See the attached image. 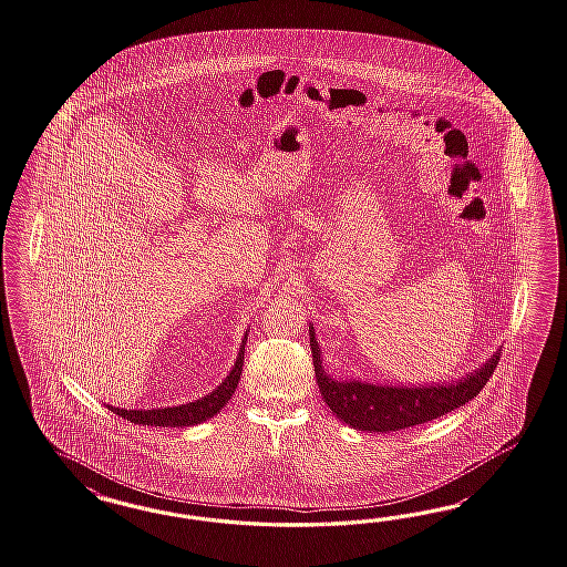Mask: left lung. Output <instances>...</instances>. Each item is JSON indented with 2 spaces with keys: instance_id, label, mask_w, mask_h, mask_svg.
I'll list each match as a JSON object with an SVG mask.
<instances>
[{
  "instance_id": "8db88e82",
  "label": "left lung",
  "mask_w": 567,
  "mask_h": 567,
  "mask_svg": "<svg viewBox=\"0 0 567 567\" xmlns=\"http://www.w3.org/2000/svg\"><path fill=\"white\" fill-rule=\"evenodd\" d=\"M309 336L321 398L342 422L352 429L371 432L405 430L453 412L484 389L499 362V352H496L480 371L449 385L383 386L360 381H336L321 367V352L313 328H309Z\"/></svg>"
}]
</instances>
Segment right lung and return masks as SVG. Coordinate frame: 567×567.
Masks as SVG:
<instances>
[{"label": "right lung", "instance_id": "obj_1", "mask_svg": "<svg viewBox=\"0 0 567 567\" xmlns=\"http://www.w3.org/2000/svg\"><path fill=\"white\" fill-rule=\"evenodd\" d=\"M246 340L241 342L239 354L235 360L231 373L227 374V379L223 381L221 385L217 386L213 393H208L200 400L193 401V403H184V405H176V408H159V410H121V408H112L109 405L112 414L121 415L133 424H143V426H164V429H184V426H194L200 424L208 417L217 415L223 405H227L231 395L237 389L239 377H241V367H244V350H246Z\"/></svg>", "mask_w": 567, "mask_h": 567}]
</instances>
